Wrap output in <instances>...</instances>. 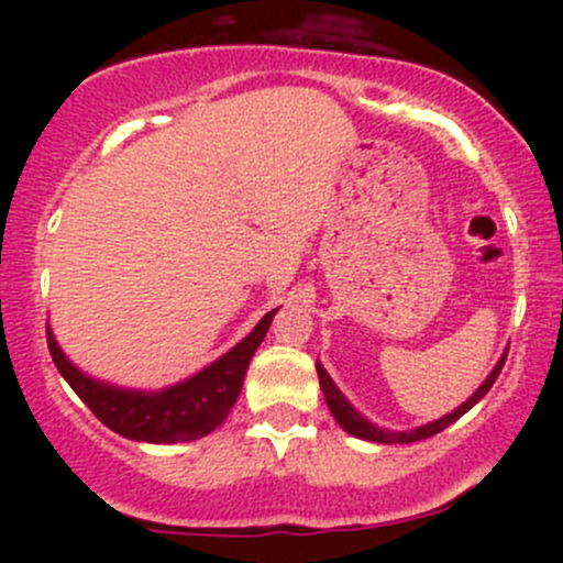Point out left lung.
I'll return each mask as SVG.
<instances>
[{"mask_svg":"<svg viewBox=\"0 0 563 563\" xmlns=\"http://www.w3.org/2000/svg\"><path fill=\"white\" fill-rule=\"evenodd\" d=\"M506 357H508V352L503 354L500 360H497L495 371L489 373L487 380H484L479 389L471 394V397H468L466 402H463L461 407H457V410H452V412H448V416L439 418V421H431V423L421 426V429H412V431H386V429H378V426H373L371 421H365V418L360 416V412L354 410L352 405H349V399L344 397V394H341L339 386L333 384V378L328 376V371H325V367H322L320 363H318V378H320V389H322V394H325V402H328V407H331L333 418H335V421H339L341 429L349 431V434H352V437L367 439V442H378V444H407V442H421V439L434 437V434H439V431L448 429L450 423H455L461 416H466L471 407H474V405L479 402V399L484 397V394L493 389L495 378L500 376L503 363H506Z\"/></svg>","mask_w":563,"mask_h":563,"instance_id":"left-lung-1","label":"left lung"}]
</instances>
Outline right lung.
<instances>
[{
  "label": "right lung",
  "mask_w": 563,
  "mask_h": 563,
  "mask_svg": "<svg viewBox=\"0 0 563 563\" xmlns=\"http://www.w3.org/2000/svg\"><path fill=\"white\" fill-rule=\"evenodd\" d=\"M275 312L277 309L264 314L260 325L245 335L241 344L222 354L217 363L164 391L119 389V386H108L102 380L84 376L79 367L68 363L49 325L47 346L53 363L60 376L68 380L70 389L79 394L81 402L115 434L153 444L192 442V439L211 434L230 416L232 405L241 394L251 357L267 335Z\"/></svg>",
  "instance_id": "obj_1"
}]
</instances>
